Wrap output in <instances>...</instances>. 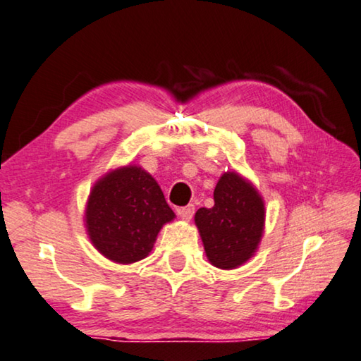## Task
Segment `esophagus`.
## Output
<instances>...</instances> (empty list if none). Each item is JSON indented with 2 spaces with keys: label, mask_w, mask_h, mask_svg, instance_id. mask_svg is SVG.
Wrapping results in <instances>:
<instances>
[{
  "label": "esophagus",
  "mask_w": 361,
  "mask_h": 361,
  "mask_svg": "<svg viewBox=\"0 0 361 361\" xmlns=\"http://www.w3.org/2000/svg\"><path fill=\"white\" fill-rule=\"evenodd\" d=\"M176 215H178L181 220L190 221L192 219V215H194V205L191 204V205H186V207L176 209Z\"/></svg>",
  "instance_id": "1"
}]
</instances>
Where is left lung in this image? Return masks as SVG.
<instances>
[{"mask_svg":"<svg viewBox=\"0 0 361 361\" xmlns=\"http://www.w3.org/2000/svg\"><path fill=\"white\" fill-rule=\"evenodd\" d=\"M214 207L199 209L194 221L209 262L221 270L241 267L255 254L265 226V204L254 185L236 171L220 176Z\"/></svg>","mask_w":361,"mask_h":361,"instance_id":"obj_1","label":"left lung"}]
</instances>
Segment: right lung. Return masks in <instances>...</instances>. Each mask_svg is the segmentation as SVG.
I'll return each instance as SVG.
<instances>
[{"instance_id": "right-lung-1", "label": "right lung", "mask_w": 361, "mask_h": 361, "mask_svg": "<svg viewBox=\"0 0 361 361\" xmlns=\"http://www.w3.org/2000/svg\"><path fill=\"white\" fill-rule=\"evenodd\" d=\"M173 219L157 181L136 165L96 181L85 210L91 243L106 259L123 265L149 255L160 228Z\"/></svg>"}]
</instances>
